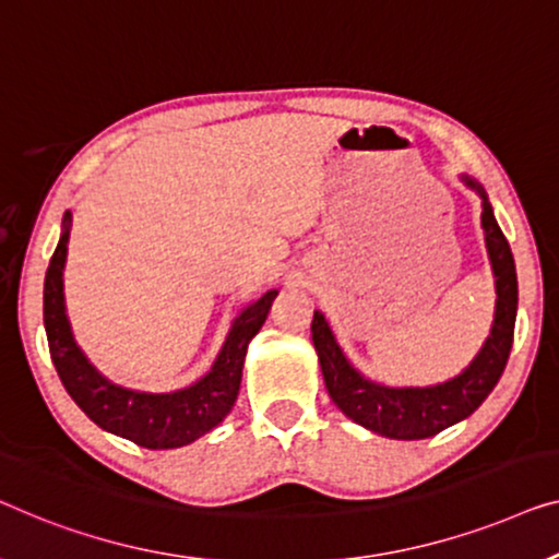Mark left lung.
Returning <instances> with one entry per match:
<instances>
[{
  "label": "left lung",
  "mask_w": 559,
  "mask_h": 559,
  "mask_svg": "<svg viewBox=\"0 0 559 559\" xmlns=\"http://www.w3.org/2000/svg\"><path fill=\"white\" fill-rule=\"evenodd\" d=\"M461 182L481 198V227L489 253L497 306H493L491 332L484 347L471 359V365L451 380L428 384V388H388V384L367 380L359 369L344 355L336 336L321 311H313L311 340L317 349L321 374L334 405L355 420L357 426L372 430L377 436L395 440H423L433 438L440 430L466 420L478 405L497 388L504 372L509 352L514 342L516 321V269L512 248L493 217L491 202L484 187L461 175Z\"/></svg>",
  "instance_id": "1"
}]
</instances>
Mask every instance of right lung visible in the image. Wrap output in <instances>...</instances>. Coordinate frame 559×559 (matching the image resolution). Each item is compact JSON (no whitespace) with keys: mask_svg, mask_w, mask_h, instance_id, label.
<instances>
[{"mask_svg":"<svg viewBox=\"0 0 559 559\" xmlns=\"http://www.w3.org/2000/svg\"><path fill=\"white\" fill-rule=\"evenodd\" d=\"M70 225H73V212L68 210L62 215L58 248H55L50 265H47L43 294L47 344H50V357L60 374V382L66 384L75 405L108 433L121 436L136 445L154 448V451L194 443L212 428H217L225 420V415L233 411L240 392L248 344L269 319L278 290H265L258 301L248 304L233 319L223 347L200 380L171 392L123 388L93 367V361L78 347L73 326H70L66 294H62Z\"/></svg>","mask_w":559,"mask_h":559,"instance_id":"add662e5","label":"right lung"}]
</instances>
